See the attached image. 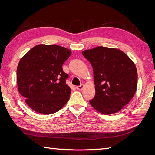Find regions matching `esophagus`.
I'll list each match as a JSON object with an SVG mask.
<instances>
[{"instance_id":"34e87169","label":"esophagus","mask_w":155,"mask_h":155,"mask_svg":"<svg viewBox=\"0 0 155 155\" xmlns=\"http://www.w3.org/2000/svg\"><path fill=\"white\" fill-rule=\"evenodd\" d=\"M83 87H84V85H79V86H77L76 88L78 89V90H79V91H81L82 89L83 88Z\"/></svg>"}]
</instances>
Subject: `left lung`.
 <instances>
[{"instance_id":"left-lung-1","label":"left lung","mask_w":155,"mask_h":155,"mask_svg":"<svg viewBox=\"0 0 155 155\" xmlns=\"http://www.w3.org/2000/svg\"><path fill=\"white\" fill-rule=\"evenodd\" d=\"M92 64L96 94L91 105L104 114L120 111L127 105L137 91L138 74L134 63L119 49L97 46L84 50Z\"/></svg>"}]
</instances>
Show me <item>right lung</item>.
Segmentation results:
<instances>
[{"label": "right lung", "mask_w": 155, "mask_h": 155, "mask_svg": "<svg viewBox=\"0 0 155 155\" xmlns=\"http://www.w3.org/2000/svg\"><path fill=\"white\" fill-rule=\"evenodd\" d=\"M71 54L63 46L41 44L21 59L17 68L18 90L32 110L51 114L67 104L71 89L66 83L68 75L63 71L62 65Z\"/></svg>", "instance_id": "1"}]
</instances>
